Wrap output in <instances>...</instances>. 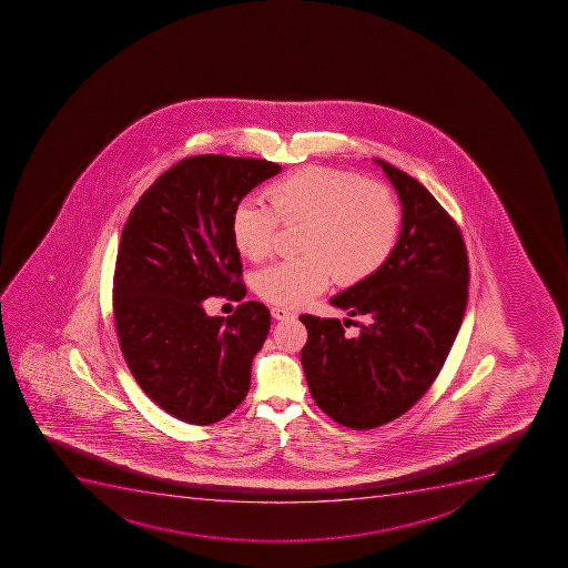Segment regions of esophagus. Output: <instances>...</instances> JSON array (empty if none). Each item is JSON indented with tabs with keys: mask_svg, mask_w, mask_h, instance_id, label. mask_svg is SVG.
<instances>
[{
	"mask_svg": "<svg viewBox=\"0 0 568 568\" xmlns=\"http://www.w3.org/2000/svg\"><path fill=\"white\" fill-rule=\"evenodd\" d=\"M272 316L276 321H287V318H295V313L284 310V307H272Z\"/></svg>",
	"mask_w": 568,
	"mask_h": 568,
	"instance_id": "34e87169",
	"label": "esophagus"
}]
</instances>
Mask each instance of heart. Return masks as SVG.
<instances>
[{"label":"heart","mask_w":568,"mask_h":568,"mask_svg":"<svg viewBox=\"0 0 568 568\" xmlns=\"http://www.w3.org/2000/svg\"><path fill=\"white\" fill-rule=\"evenodd\" d=\"M258 199L242 201L232 219L235 246L253 262L272 257L278 224L302 226L301 257L258 275L257 293L276 306L296 307L326 290L331 276L355 286L381 272L395 252L402 207L389 186L358 173L307 166L270 184Z\"/></svg>","instance_id":"heart-1"}]
</instances>
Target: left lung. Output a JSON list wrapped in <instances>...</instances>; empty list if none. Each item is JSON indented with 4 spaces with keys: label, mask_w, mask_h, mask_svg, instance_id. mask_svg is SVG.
<instances>
[{
    "label": "left lung",
    "mask_w": 568,
    "mask_h": 568,
    "mask_svg": "<svg viewBox=\"0 0 568 568\" xmlns=\"http://www.w3.org/2000/svg\"><path fill=\"white\" fill-rule=\"evenodd\" d=\"M404 206V227L381 272L331 298L361 316L347 321L302 315L301 361L315 404L336 424L367 430L404 415L444 367L464 321L469 257L458 224L429 190L378 161Z\"/></svg>",
    "instance_id": "left-lung-1"
}]
</instances>
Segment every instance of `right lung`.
<instances>
[{
	"label": "right lung",
	"instance_id": "right-lung-1",
	"mask_svg": "<svg viewBox=\"0 0 568 568\" xmlns=\"http://www.w3.org/2000/svg\"><path fill=\"white\" fill-rule=\"evenodd\" d=\"M281 170L266 159H183L155 179L124 224L112 290L119 346L139 387L184 424H215L246 398L270 311L242 302L224 320L207 317L202 304L210 295L246 296L233 212Z\"/></svg>",
	"mask_w": 568,
	"mask_h": 568
}]
</instances>
